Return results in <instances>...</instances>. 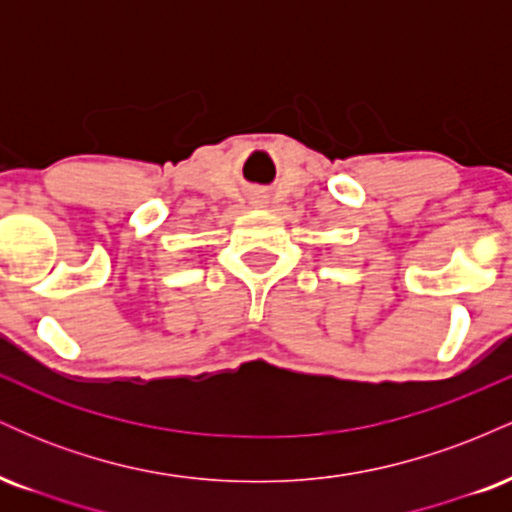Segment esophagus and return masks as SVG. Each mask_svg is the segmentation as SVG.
Returning a JSON list of instances; mask_svg holds the SVG:
<instances>
[{"instance_id":"esophagus-1","label":"esophagus","mask_w":512,"mask_h":512,"mask_svg":"<svg viewBox=\"0 0 512 512\" xmlns=\"http://www.w3.org/2000/svg\"><path fill=\"white\" fill-rule=\"evenodd\" d=\"M257 202H262V199H257Z\"/></svg>"}]
</instances>
